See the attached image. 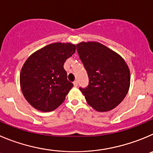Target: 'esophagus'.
<instances>
[{
	"mask_svg": "<svg viewBox=\"0 0 153 153\" xmlns=\"http://www.w3.org/2000/svg\"><path fill=\"white\" fill-rule=\"evenodd\" d=\"M73 84H74V86L77 87V86H78V81H75L73 82Z\"/></svg>",
	"mask_w": 153,
	"mask_h": 153,
	"instance_id": "obj_1",
	"label": "esophagus"
}]
</instances>
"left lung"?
Instances as JSON below:
<instances>
[{
  "label": "left lung",
  "mask_w": 153,
  "mask_h": 153,
  "mask_svg": "<svg viewBox=\"0 0 153 153\" xmlns=\"http://www.w3.org/2000/svg\"><path fill=\"white\" fill-rule=\"evenodd\" d=\"M77 51L89 77L88 86L80 88L87 102L98 112L113 109L129 91L131 75L126 62L97 41L78 43Z\"/></svg>",
  "instance_id": "obj_1"
}]
</instances>
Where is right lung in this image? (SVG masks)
Masks as SVG:
<instances>
[{
	"instance_id": "1",
	"label": "right lung",
	"mask_w": 153,
	"mask_h": 153,
	"mask_svg": "<svg viewBox=\"0 0 153 153\" xmlns=\"http://www.w3.org/2000/svg\"><path fill=\"white\" fill-rule=\"evenodd\" d=\"M75 50V44L71 43H52L26 59L19 81L24 97L31 106L41 112H51L63 102L73 87L67 80L63 65Z\"/></svg>"
}]
</instances>
